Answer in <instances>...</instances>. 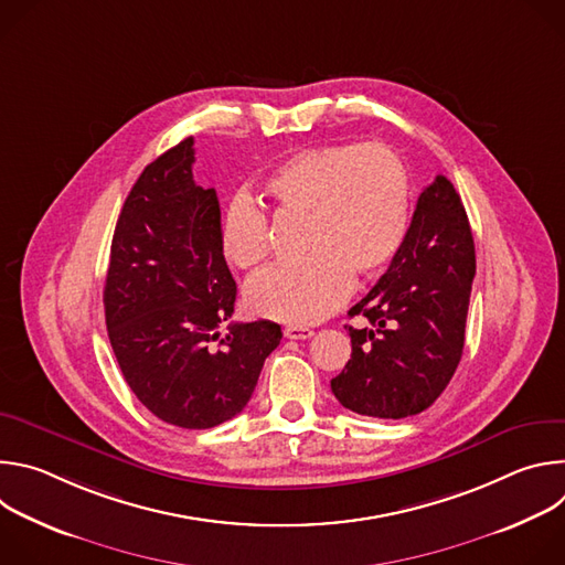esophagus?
<instances>
[{"label": "esophagus", "mask_w": 565, "mask_h": 565, "mask_svg": "<svg viewBox=\"0 0 565 565\" xmlns=\"http://www.w3.org/2000/svg\"><path fill=\"white\" fill-rule=\"evenodd\" d=\"M315 335L312 329H306V327H286L284 329V338L288 340H310Z\"/></svg>", "instance_id": "34e87169"}]
</instances>
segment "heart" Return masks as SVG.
<instances>
[{
    "mask_svg": "<svg viewBox=\"0 0 565 565\" xmlns=\"http://www.w3.org/2000/svg\"><path fill=\"white\" fill-rule=\"evenodd\" d=\"M279 218L303 221L299 264L273 266L246 286L255 315L292 327L315 324L340 308L353 275L375 277L397 255L409 227V179L380 142L308 147L268 181ZM270 250L264 210L238 199L223 223V253L236 268L259 266Z\"/></svg>",
    "mask_w": 565,
    "mask_h": 565,
    "instance_id": "b5f03b06",
    "label": "heart"
}]
</instances>
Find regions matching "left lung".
<instances>
[{
  "label": "left lung",
  "instance_id": "8db88e82",
  "mask_svg": "<svg viewBox=\"0 0 565 565\" xmlns=\"http://www.w3.org/2000/svg\"><path fill=\"white\" fill-rule=\"evenodd\" d=\"M476 275L473 236L449 179L423 190L405 241L388 270L349 315L351 360L331 380L342 407L371 418H407L431 407L449 384L465 347Z\"/></svg>",
  "mask_w": 565,
  "mask_h": 565
}]
</instances>
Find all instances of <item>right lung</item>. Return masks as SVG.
<instances>
[{"mask_svg":"<svg viewBox=\"0 0 565 565\" xmlns=\"http://www.w3.org/2000/svg\"><path fill=\"white\" fill-rule=\"evenodd\" d=\"M194 138L149 163L111 241L109 342L125 382L163 423L210 429L244 412L281 327L230 324L236 284L223 257L216 192L192 179Z\"/></svg>","mask_w":565,"mask_h":565,"instance_id":"1","label":"right lung"}]
</instances>
